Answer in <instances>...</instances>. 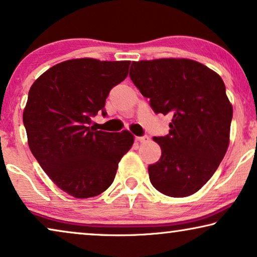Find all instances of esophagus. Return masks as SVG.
<instances>
[{
  "label": "esophagus",
  "instance_id": "esophagus-1",
  "mask_svg": "<svg viewBox=\"0 0 257 257\" xmlns=\"http://www.w3.org/2000/svg\"><path fill=\"white\" fill-rule=\"evenodd\" d=\"M136 140H137V142H138V143H140V144H144V143L149 142L150 138H149V137H147V136H144V137H137Z\"/></svg>",
  "mask_w": 257,
  "mask_h": 257
}]
</instances>
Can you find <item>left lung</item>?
<instances>
[{"mask_svg": "<svg viewBox=\"0 0 257 257\" xmlns=\"http://www.w3.org/2000/svg\"><path fill=\"white\" fill-rule=\"evenodd\" d=\"M130 77L156 113L170 114V133L154 137L161 157L149 166L151 184L184 198L212 178L229 146L233 106L221 77L187 58L132 62Z\"/></svg>", "mask_w": 257, "mask_h": 257, "instance_id": "8db88e82", "label": "left lung"}]
</instances>
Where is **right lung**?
<instances>
[{
  "mask_svg": "<svg viewBox=\"0 0 257 257\" xmlns=\"http://www.w3.org/2000/svg\"><path fill=\"white\" fill-rule=\"evenodd\" d=\"M130 61L76 58L58 63L35 80L23 111L28 145L48 177L78 199L110 187L118 164L135 142L131 132L108 133L89 126L105 114L112 87L128 75Z\"/></svg>",
  "mask_w": 257,
  "mask_h": 257,
  "instance_id": "1",
  "label": "right lung"
}]
</instances>
